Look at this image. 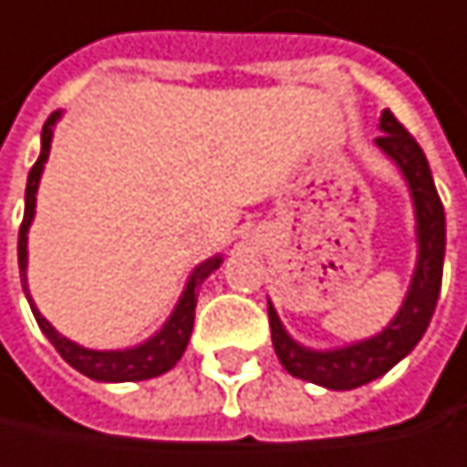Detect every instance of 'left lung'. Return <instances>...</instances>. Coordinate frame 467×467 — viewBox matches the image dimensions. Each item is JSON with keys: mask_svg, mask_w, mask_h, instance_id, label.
<instances>
[{"mask_svg": "<svg viewBox=\"0 0 467 467\" xmlns=\"http://www.w3.org/2000/svg\"><path fill=\"white\" fill-rule=\"evenodd\" d=\"M381 137L377 145L400 166L417 212V242L420 255L417 268L411 276V287L406 293V301L395 320L389 322L381 333L341 347V349H325L315 352L301 344H296L282 322L276 317L274 306L268 304V325H271V341L279 363L287 374L296 379L315 381L327 389H355L360 384L379 379L395 363H400L422 338L428 330L431 317L436 312L438 293H441V276H443V247H446V220L443 204L438 199L433 174L428 166V158L417 140L403 129V123L384 109L379 120Z\"/></svg>", "mask_w": 467, "mask_h": 467, "instance_id": "8db88e82", "label": "left lung"}]
</instances>
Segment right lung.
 <instances>
[{
    "instance_id": "right-lung-1",
    "label": "right lung",
    "mask_w": 467,
    "mask_h": 467,
    "mask_svg": "<svg viewBox=\"0 0 467 467\" xmlns=\"http://www.w3.org/2000/svg\"><path fill=\"white\" fill-rule=\"evenodd\" d=\"M61 112H53L45 126H42V150H39V158L36 163L31 166L29 180H26V209H24V223H21V231H18V265H21V282H24V290H26V298H29V287H26V234H29L31 220H34V204H36V188H39V177H42V166L47 161V152H50V140H53V126L58 120ZM223 258H209L204 261L188 279L185 285V293L177 304V309L171 312V317L166 320V325L152 336L147 338L145 344L140 347H131V349H115V352H99V349H86L75 341H69L67 336H61L50 322L45 320L34 301L29 298L31 312L36 317V325L42 327V333L50 338V344L58 349V355L72 366L78 368L80 374H86L90 379L96 381H142L152 379V377H161L166 374L169 368H174V363L182 358L188 341H191V333H193V317H196V290L199 285L204 282L206 276L220 268Z\"/></svg>"
}]
</instances>
